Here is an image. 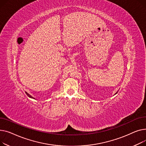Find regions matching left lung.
<instances>
[{
  "mask_svg": "<svg viewBox=\"0 0 146 146\" xmlns=\"http://www.w3.org/2000/svg\"><path fill=\"white\" fill-rule=\"evenodd\" d=\"M116 94H117V93H116Z\"/></svg>",
  "mask_w": 146,
  "mask_h": 146,
  "instance_id": "obj_1",
  "label": "left lung"
}]
</instances>
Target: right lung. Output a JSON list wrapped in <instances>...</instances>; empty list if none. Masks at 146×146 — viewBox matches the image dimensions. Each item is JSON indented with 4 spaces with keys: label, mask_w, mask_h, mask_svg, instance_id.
Returning a JSON list of instances; mask_svg holds the SVG:
<instances>
[{
    "label": "right lung",
    "mask_w": 146,
    "mask_h": 146,
    "mask_svg": "<svg viewBox=\"0 0 146 146\" xmlns=\"http://www.w3.org/2000/svg\"><path fill=\"white\" fill-rule=\"evenodd\" d=\"M25 93L27 94V95L29 97V98H33V99H35V98H33V97H32L31 95H29V94L28 93V92H25Z\"/></svg>",
    "instance_id": "add662e5"
}]
</instances>
